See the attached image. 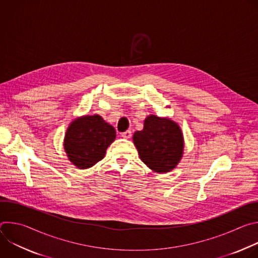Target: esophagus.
I'll list each match as a JSON object with an SVG mask.
<instances>
[{
  "label": "esophagus",
  "mask_w": 258,
  "mask_h": 258,
  "mask_svg": "<svg viewBox=\"0 0 258 258\" xmlns=\"http://www.w3.org/2000/svg\"><path fill=\"white\" fill-rule=\"evenodd\" d=\"M121 137H122L123 139H130V138L132 137V132H131V131H126V132H124V133L121 134Z\"/></svg>",
  "instance_id": "34e87169"
}]
</instances>
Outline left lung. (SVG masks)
Returning <instances> with one entry per match:
<instances>
[{
	"label": "left lung",
	"instance_id": "8db88e82",
	"mask_svg": "<svg viewBox=\"0 0 258 258\" xmlns=\"http://www.w3.org/2000/svg\"><path fill=\"white\" fill-rule=\"evenodd\" d=\"M141 160L156 172H168L178 163L183 151L179 126L170 119L149 115L144 128L134 134Z\"/></svg>",
	"mask_w": 258,
	"mask_h": 258
}]
</instances>
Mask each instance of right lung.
<instances>
[{
    "label": "right lung",
    "mask_w": 258,
    "mask_h": 258,
    "mask_svg": "<svg viewBox=\"0 0 258 258\" xmlns=\"http://www.w3.org/2000/svg\"><path fill=\"white\" fill-rule=\"evenodd\" d=\"M115 130L99 115L78 118L67 128L64 148L69 160L79 168H89L103 159Z\"/></svg>",
    "instance_id": "right-lung-1"
}]
</instances>
